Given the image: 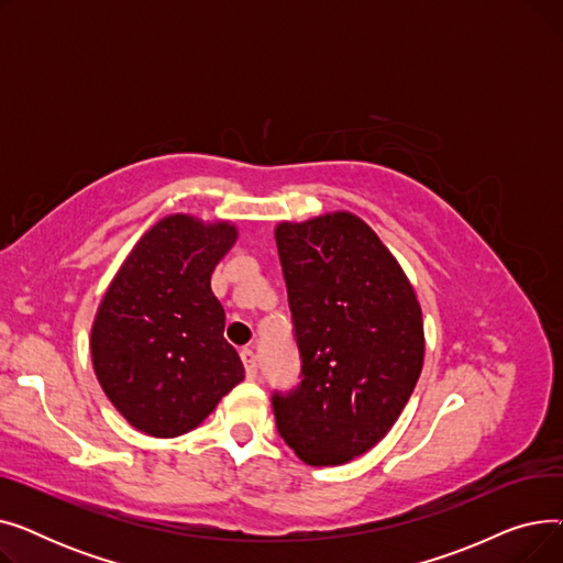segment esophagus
<instances>
[{
	"mask_svg": "<svg viewBox=\"0 0 563 563\" xmlns=\"http://www.w3.org/2000/svg\"><path fill=\"white\" fill-rule=\"evenodd\" d=\"M242 363H244V369H246V376L249 378H255L257 376V358H255V351L253 349H242Z\"/></svg>",
	"mask_w": 563,
	"mask_h": 563,
	"instance_id": "34e87169",
	"label": "esophagus"
}]
</instances>
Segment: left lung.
<instances>
[{
  "label": "left lung",
  "instance_id": "left-lung-1",
  "mask_svg": "<svg viewBox=\"0 0 563 563\" xmlns=\"http://www.w3.org/2000/svg\"><path fill=\"white\" fill-rule=\"evenodd\" d=\"M276 246L301 383L274 393L280 438L308 465H342L386 435L424 363L422 310L406 274L356 214L283 221Z\"/></svg>",
  "mask_w": 563,
  "mask_h": 563
}]
</instances>
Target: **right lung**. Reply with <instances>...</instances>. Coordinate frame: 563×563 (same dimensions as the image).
<instances>
[{
	"instance_id": "obj_1",
	"label": "right lung",
	"mask_w": 563,
	"mask_h": 563,
	"mask_svg": "<svg viewBox=\"0 0 563 563\" xmlns=\"http://www.w3.org/2000/svg\"><path fill=\"white\" fill-rule=\"evenodd\" d=\"M234 240L228 221L170 214L141 236L98 308L96 376L115 410L147 435L196 429L244 378L210 285Z\"/></svg>"
}]
</instances>
